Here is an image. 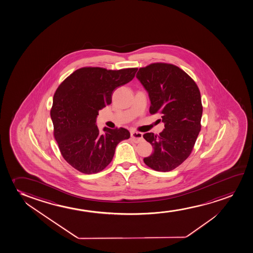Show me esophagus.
<instances>
[{
  "label": "esophagus",
  "mask_w": 253,
  "mask_h": 253,
  "mask_svg": "<svg viewBox=\"0 0 253 253\" xmlns=\"http://www.w3.org/2000/svg\"><path fill=\"white\" fill-rule=\"evenodd\" d=\"M131 138L133 139V141L136 142V143H139V142H141L143 140L142 133H140V132L132 131Z\"/></svg>",
  "instance_id": "34e87169"
}]
</instances>
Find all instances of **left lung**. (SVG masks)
Listing matches in <instances>:
<instances>
[{
	"label": "left lung",
	"instance_id": "1",
	"mask_svg": "<svg viewBox=\"0 0 253 253\" xmlns=\"http://www.w3.org/2000/svg\"><path fill=\"white\" fill-rule=\"evenodd\" d=\"M137 78L148 92L149 112L160 113L165 128L160 135L146 133L154 148L144 163L158 171H170L190 155L201 130L203 106L197 84L177 66L152 63L139 69Z\"/></svg>",
	"mask_w": 253,
	"mask_h": 253
}]
</instances>
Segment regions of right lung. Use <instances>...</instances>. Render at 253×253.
I'll return each instance as SVG.
<instances>
[{
    "instance_id": "obj_1",
    "label": "right lung",
    "mask_w": 253,
    "mask_h": 253,
    "mask_svg": "<svg viewBox=\"0 0 253 253\" xmlns=\"http://www.w3.org/2000/svg\"><path fill=\"white\" fill-rule=\"evenodd\" d=\"M136 71L82 68L56 89L50 111L54 136L64 160L82 173L105 169L118 143L130 137L125 128L105 127L101 133L96 120L99 110L111 105L113 91L132 81Z\"/></svg>"
}]
</instances>
